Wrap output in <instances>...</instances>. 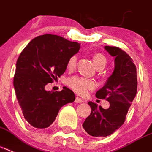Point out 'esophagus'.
I'll use <instances>...</instances> for the list:
<instances>
[{"label": "esophagus", "mask_w": 152, "mask_h": 152, "mask_svg": "<svg viewBox=\"0 0 152 152\" xmlns=\"http://www.w3.org/2000/svg\"><path fill=\"white\" fill-rule=\"evenodd\" d=\"M75 102H77V103H81V102H84V101L81 99V98L76 97L75 98Z\"/></svg>", "instance_id": "1"}]
</instances>
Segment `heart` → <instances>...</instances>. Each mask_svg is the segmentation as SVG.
<instances>
[{
    "label": "heart",
    "mask_w": 152,
    "mask_h": 152,
    "mask_svg": "<svg viewBox=\"0 0 152 152\" xmlns=\"http://www.w3.org/2000/svg\"><path fill=\"white\" fill-rule=\"evenodd\" d=\"M92 61L96 68L99 70H102L106 67L107 62L105 55L102 54V53L98 52L93 53ZM76 64H77V57L76 56H72L67 61V68L69 70H73L76 66ZM66 83L68 87L71 88L74 91L81 96H85L88 91L93 90L96 88L95 81L78 76L70 77L67 79Z\"/></svg>",
    "instance_id": "obj_1"
}]
</instances>
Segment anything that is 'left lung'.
I'll use <instances>...</instances> for the list:
<instances>
[{
  "label": "left lung",
  "mask_w": 152,
  "mask_h": 152,
  "mask_svg": "<svg viewBox=\"0 0 152 152\" xmlns=\"http://www.w3.org/2000/svg\"><path fill=\"white\" fill-rule=\"evenodd\" d=\"M105 49L116 57L115 69L96 96L110 102V106L105 110L88 102L91 113L82 125L88 134L96 137L109 136L122 126L137 88V68L131 57L116 46H106Z\"/></svg>",
  "instance_id": "obj_1"
}]
</instances>
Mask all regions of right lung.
Masks as SVG:
<instances>
[{
    "mask_svg": "<svg viewBox=\"0 0 152 152\" xmlns=\"http://www.w3.org/2000/svg\"><path fill=\"white\" fill-rule=\"evenodd\" d=\"M80 47L77 42L46 34L31 40L20 53L14 87L24 117L34 127L50 126L60 109L75 101V93L67 88L51 91L45 86L64 73L67 61Z\"/></svg>",
    "mask_w": 152,
    "mask_h": 152,
    "instance_id": "add662e5",
    "label": "right lung"
}]
</instances>
